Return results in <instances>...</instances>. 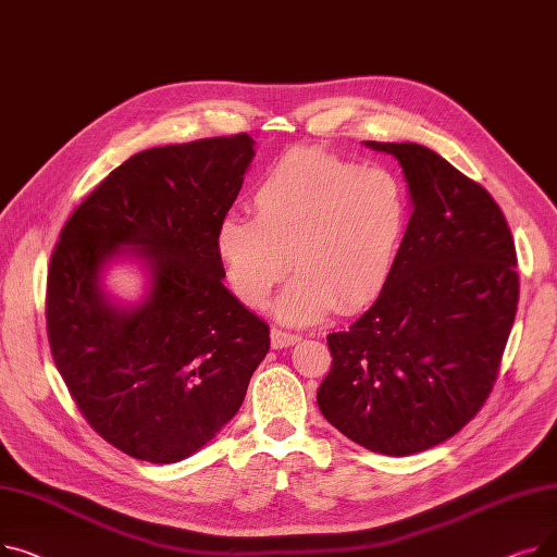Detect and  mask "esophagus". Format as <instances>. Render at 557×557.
Returning <instances> with one entry per match:
<instances>
[{
    "label": "esophagus",
    "instance_id": "1",
    "mask_svg": "<svg viewBox=\"0 0 557 557\" xmlns=\"http://www.w3.org/2000/svg\"><path fill=\"white\" fill-rule=\"evenodd\" d=\"M298 341H300L298 334H288V332H282V330H277V327L271 330V345H273L275 349L290 347V345H296Z\"/></svg>",
    "mask_w": 557,
    "mask_h": 557
}]
</instances>
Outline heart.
<instances>
[{"label":"heart","instance_id":"heart-1","mask_svg":"<svg viewBox=\"0 0 557 557\" xmlns=\"http://www.w3.org/2000/svg\"><path fill=\"white\" fill-rule=\"evenodd\" d=\"M255 219L230 214L214 237L225 280L244 305L261 309L290 271L275 311L307 325L334 311L355 313L386 288L408 221L395 173L361 169L323 149L286 151L250 194Z\"/></svg>","mask_w":557,"mask_h":557}]
</instances>
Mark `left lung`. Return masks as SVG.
I'll return each instance as SVG.
<instances>
[{"instance_id": "left-lung-1", "label": "left lung", "mask_w": 557, "mask_h": 557, "mask_svg": "<svg viewBox=\"0 0 557 557\" xmlns=\"http://www.w3.org/2000/svg\"><path fill=\"white\" fill-rule=\"evenodd\" d=\"M395 156L411 198L393 275L357 323L327 336L325 420L357 445L411 456L470 422L499 372L519 300L499 205L416 141H363Z\"/></svg>"}]
</instances>
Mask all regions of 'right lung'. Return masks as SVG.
Wrapping results in <instances>:
<instances>
[{"mask_svg":"<svg viewBox=\"0 0 557 557\" xmlns=\"http://www.w3.org/2000/svg\"><path fill=\"white\" fill-rule=\"evenodd\" d=\"M255 158L246 133L146 149L116 166L61 232L47 277L58 372L90 426L158 465L237 416L269 325L223 286L216 227ZM135 262L145 288L114 299L104 273Z\"/></svg>","mask_w":557,"mask_h":557,"instance_id":"right-lung-1","label":"right lung"}]
</instances>
